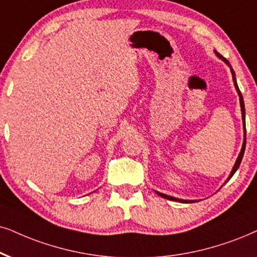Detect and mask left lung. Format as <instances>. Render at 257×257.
<instances>
[{"mask_svg": "<svg viewBox=\"0 0 257 257\" xmlns=\"http://www.w3.org/2000/svg\"><path fill=\"white\" fill-rule=\"evenodd\" d=\"M215 53H216V56L218 57L220 60H223L224 63H225L226 65H228V66L230 67V71H231V74H232V80H233V85H235V89H236L237 93H238V97H239V105H241V111H242L243 129H244V139H243V145H242V149H241V152H239L238 157H237V159H236V162H235V165H233V167H232V170H231V173H230L229 178H228V179H226V181H229L230 179H231V177H232V175L235 174V172H236L237 170H238L239 165H241V161H242L243 154H244V149H245V108H244V102H243V97H242V93H241V91H239V89H238V85H237V82H236V76H235V72H233V70H232L231 65H230V63H229L228 60L225 59V58H224L223 56H220V54L218 53V52L215 51ZM226 181H225V183H226ZM225 183H224V184H225ZM155 193H158L159 196L162 197V198H166V199H168V200H175V201H179V203H185V204H188V203H196V201H198V200H187V199H179V198H175V197H172V196H167V194H165V193H161V192H158V191H155Z\"/></svg>", "mask_w": 257, "mask_h": 257, "instance_id": "8db88e82", "label": "left lung"}]
</instances>
